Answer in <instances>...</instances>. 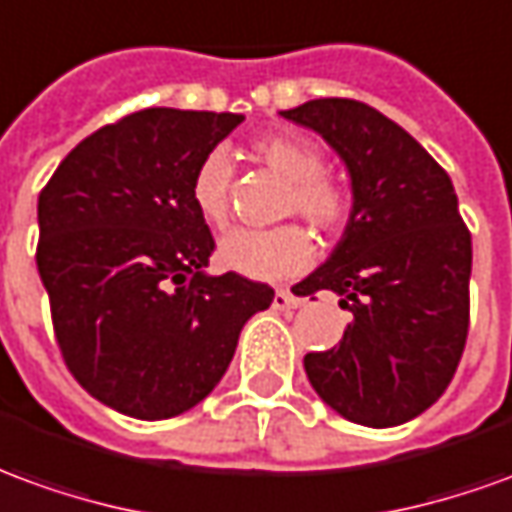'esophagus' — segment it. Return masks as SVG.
<instances>
[{"label":"esophagus","instance_id":"esophagus-1","mask_svg":"<svg viewBox=\"0 0 512 512\" xmlns=\"http://www.w3.org/2000/svg\"><path fill=\"white\" fill-rule=\"evenodd\" d=\"M299 305H302V299H296L293 293L288 291L274 293V307H277V310H293V307H299Z\"/></svg>","mask_w":512,"mask_h":512}]
</instances>
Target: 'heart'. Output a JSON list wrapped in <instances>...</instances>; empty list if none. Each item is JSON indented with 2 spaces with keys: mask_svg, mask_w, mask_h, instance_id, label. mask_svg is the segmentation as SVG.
<instances>
[{
  "mask_svg": "<svg viewBox=\"0 0 512 512\" xmlns=\"http://www.w3.org/2000/svg\"><path fill=\"white\" fill-rule=\"evenodd\" d=\"M249 152L257 163L285 180L280 216H302L318 232L346 230L355 213V196L330 171L316 144L296 135H263ZM191 199L199 216L224 230L232 219V163L221 149H210L196 163L191 177ZM316 255L313 235L302 224H280L271 230H232L219 246V257L230 271L252 280H288L302 274Z\"/></svg>",
  "mask_w": 512,
  "mask_h": 512,
  "instance_id": "b5f03b06",
  "label": "heart"
}]
</instances>
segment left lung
Masks as SVG:
<instances>
[{
    "label": "left lung",
    "instance_id": "left-lung-1",
    "mask_svg": "<svg viewBox=\"0 0 512 512\" xmlns=\"http://www.w3.org/2000/svg\"><path fill=\"white\" fill-rule=\"evenodd\" d=\"M316 130L352 174L355 213L332 257L293 293H341L355 321L305 355L316 393L343 418L396 427L435 405L468 335L471 232L455 185L396 121L355 99L282 110Z\"/></svg>",
    "mask_w": 512,
    "mask_h": 512
}]
</instances>
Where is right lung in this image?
Listing matches in <instances>:
<instances>
[{"label": "right lung", "mask_w": 512, "mask_h": 512, "mask_svg": "<svg viewBox=\"0 0 512 512\" xmlns=\"http://www.w3.org/2000/svg\"><path fill=\"white\" fill-rule=\"evenodd\" d=\"M244 116L146 107L71 149L38 196V274L74 380L124 416H180L230 366L274 288L207 277L196 163Z\"/></svg>", "instance_id": "obj_1"}]
</instances>
